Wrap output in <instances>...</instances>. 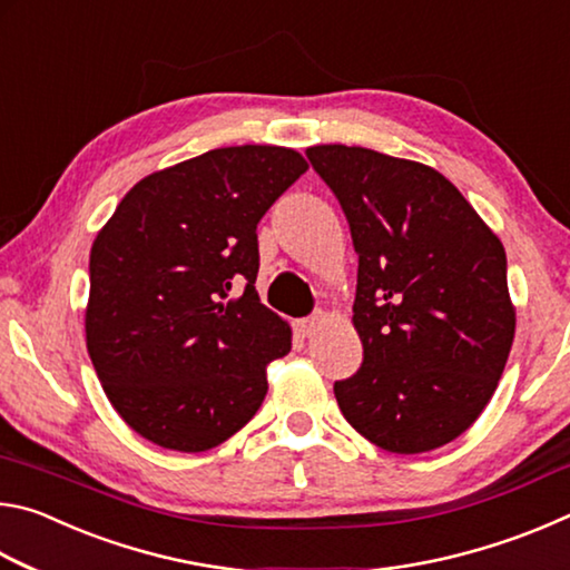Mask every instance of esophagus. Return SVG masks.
Wrapping results in <instances>:
<instances>
[{
    "instance_id": "esophagus-1",
    "label": "esophagus",
    "mask_w": 570,
    "mask_h": 570,
    "mask_svg": "<svg viewBox=\"0 0 570 570\" xmlns=\"http://www.w3.org/2000/svg\"><path fill=\"white\" fill-rule=\"evenodd\" d=\"M320 324H322V316H312V320H298L294 324V330L304 340V336H312L316 330H320Z\"/></svg>"
}]
</instances>
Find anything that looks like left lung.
Returning a JSON list of instances; mask_svg holds the SVG:
<instances>
[{
  "mask_svg": "<svg viewBox=\"0 0 570 570\" xmlns=\"http://www.w3.org/2000/svg\"><path fill=\"white\" fill-rule=\"evenodd\" d=\"M306 156L360 256L352 324L364 362L334 384L340 410L397 455L448 445L488 407L513 346L505 248L424 163L340 142Z\"/></svg>",
  "mask_w": 570,
  "mask_h": 570,
  "instance_id": "left-lung-1",
  "label": "left lung"
}]
</instances>
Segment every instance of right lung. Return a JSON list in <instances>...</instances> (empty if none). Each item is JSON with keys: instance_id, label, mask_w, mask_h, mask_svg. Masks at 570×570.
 Here are the masks:
<instances>
[{"instance_id": "obj_1", "label": "right lung", "mask_w": 570, "mask_h": 570, "mask_svg": "<svg viewBox=\"0 0 570 570\" xmlns=\"http://www.w3.org/2000/svg\"><path fill=\"white\" fill-rule=\"evenodd\" d=\"M306 168L282 146L208 150L135 183L95 236L85 342L153 445L206 452L262 407L292 326L258 302L256 226Z\"/></svg>"}]
</instances>
